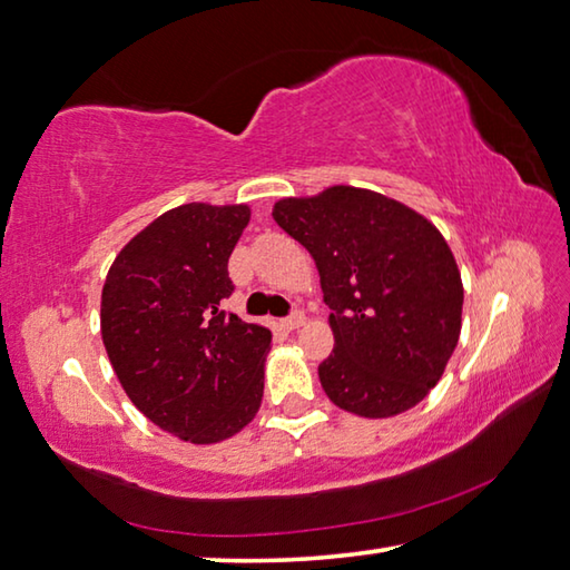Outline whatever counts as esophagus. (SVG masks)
<instances>
[{
	"label": "esophagus",
	"mask_w": 570,
	"mask_h": 570,
	"mask_svg": "<svg viewBox=\"0 0 570 570\" xmlns=\"http://www.w3.org/2000/svg\"><path fill=\"white\" fill-rule=\"evenodd\" d=\"M303 325H305V315L303 313H295V315L285 317V321H283L285 331H297V327H303Z\"/></svg>",
	"instance_id": "esophagus-1"
}]
</instances>
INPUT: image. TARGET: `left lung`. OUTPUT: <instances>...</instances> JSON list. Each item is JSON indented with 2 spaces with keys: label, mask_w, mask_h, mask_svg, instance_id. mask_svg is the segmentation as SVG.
<instances>
[{
  "label": "left lung",
  "mask_w": 570,
  "mask_h": 570,
  "mask_svg": "<svg viewBox=\"0 0 570 570\" xmlns=\"http://www.w3.org/2000/svg\"><path fill=\"white\" fill-rule=\"evenodd\" d=\"M275 223L313 255L335 347L317 367L343 411L393 417L441 381L461 337L463 279L431 219L393 197L333 185L283 197Z\"/></svg>",
  "instance_id": "obj_1"
}]
</instances>
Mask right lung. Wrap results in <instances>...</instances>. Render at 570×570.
I'll list each match as a JSON object with an SVG mask.
<instances>
[{
    "mask_svg": "<svg viewBox=\"0 0 570 570\" xmlns=\"http://www.w3.org/2000/svg\"><path fill=\"white\" fill-rule=\"evenodd\" d=\"M247 223L245 203L167 209L119 249L102 287L99 327L119 385L157 428L195 445L233 438L263 403L273 335L219 311Z\"/></svg>",
    "mask_w": 570,
    "mask_h": 570,
    "instance_id": "1",
    "label": "right lung"
}]
</instances>
